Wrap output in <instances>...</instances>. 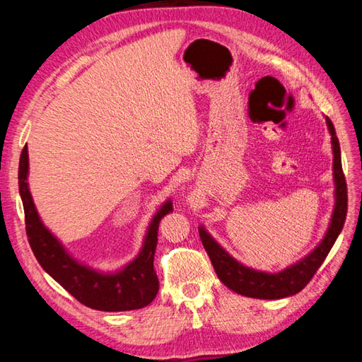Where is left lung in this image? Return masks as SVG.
Returning <instances> with one entry per match:
<instances>
[{
	"mask_svg": "<svg viewBox=\"0 0 362 362\" xmlns=\"http://www.w3.org/2000/svg\"><path fill=\"white\" fill-rule=\"evenodd\" d=\"M327 126L329 129V134H332V144L334 153L333 169L336 182V205L332 224H329L325 238L317 245L316 250L311 252L308 257L298 261L297 264L284 269V271L279 274L258 272L238 263L236 259L230 257L228 253L205 232L204 227L199 228V236H201L204 247L206 253H209L214 271H216L219 280L224 283L228 289H232L238 292V294L245 297L266 300L294 296L310 283L314 274L317 272L320 264L325 261L328 252L332 250L334 241L341 233L345 216H347V183H345V175L341 163L339 140H337L334 126L329 118H327Z\"/></svg>",
	"mask_w": 362,
	"mask_h": 362,
	"instance_id": "8db88e82",
	"label": "left lung"
}]
</instances>
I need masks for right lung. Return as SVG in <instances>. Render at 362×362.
Listing matches in <instances>:
<instances>
[{"label": "right lung", "instance_id": "obj_1", "mask_svg": "<svg viewBox=\"0 0 362 362\" xmlns=\"http://www.w3.org/2000/svg\"><path fill=\"white\" fill-rule=\"evenodd\" d=\"M28 148L20 156L18 188L25 209L26 235L38 263L60 286L88 308L99 311H130L148 306L158 292V276L153 269V253L161 218L173 211L166 202L153 216L143 249L132 263L117 274H99L74 261L38 218L28 188Z\"/></svg>", "mask_w": 362, "mask_h": 362}]
</instances>
